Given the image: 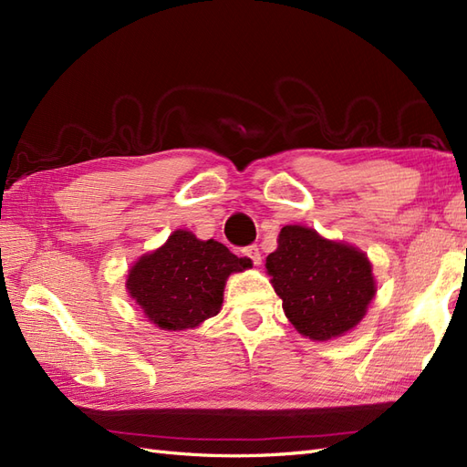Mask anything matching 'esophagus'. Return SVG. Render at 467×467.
<instances>
[{
	"instance_id": "esophagus-1",
	"label": "esophagus",
	"mask_w": 467,
	"mask_h": 467,
	"mask_svg": "<svg viewBox=\"0 0 467 467\" xmlns=\"http://www.w3.org/2000/svg\"><path fill=\"white\" fill-rule=\"evenodd\" d=\"M244 255H245V257H249V259H251V263L255 265V266H259V265H261V251H259V247H257V245H249V247H245V249H244Z\"/></svg>"
}]
</instances>
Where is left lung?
<instances>
[{"mask_svg":"<svg viewBox=\"0 0 467 467\" xmlns=\"http://www.w3.org/2000/svg\"><path fill=\"white\" fill-rule=\"evenodd\" d=\"M265 266L286 317L312 341L357 327L376 294L372 265L360 249L306 225H285Z\"/></svg>","mask_w":467,"mask_h":467,"instance_id":"left-lung-1","label":"left lung"}]
</instances>
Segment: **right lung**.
<instances>
[{"instance_id":"right-lung-1","label":"right lung","mask_w":467,"mask_h":467,"mask_svg":"<svg viewBox=\"0 0 467 467\" xmlns=\"http://www.w3.org/2000/svg\"><path fill=\"white\" fill-rule=\"evenodd\" d=\"M249 266L247 257L234 255L223 244L177 230L134 263L126 290L160 329H192L220 312L228 276Z\"/></svg>"}]
</instances>
